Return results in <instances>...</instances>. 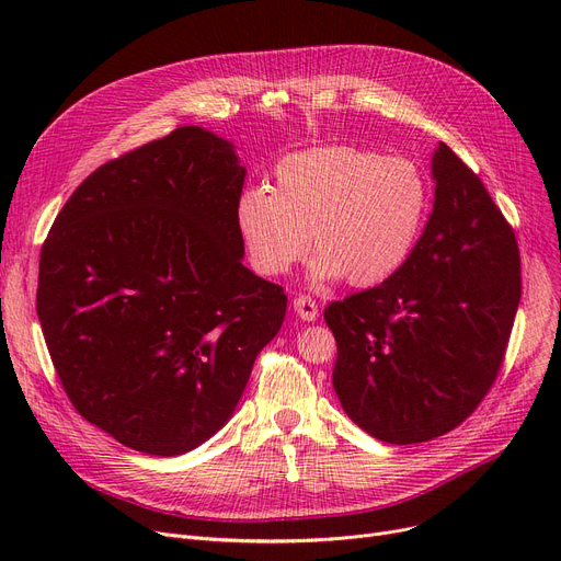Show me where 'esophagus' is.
Listing matches in <instances>:
<instances>
[{"label": "esophagus", "instance_id": "esophagus-1", "mask_svg": "<svg viewBox=\"0 0 561 561\" xmlns=\"http://www.w3.org/2000/svg\"><path fill=\"white\" fill-rule=\"evenodd\" d=\"M293 311L302 320H316L318 318V305L309 296H298L293 300Z\"/></svg>", "mask_w": 561, "mask_h": 561}]
</instances>
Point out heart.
I'll list each match as a JSON object with an SVG mask.
<instances>
[{"mask_svg": "<svg viewBox=\"0 0 561 561\" xmlns=\"http://www.w3.org/2000/svg\"><path fill=\"white\" fill-rule=\"evenodd\" d=\"M425 209L427 186L414 163L332 145L284 157L273 191H243L236 227L261 275L288 273L311 241V279L375 286L409 259Z\"/></svg>", "mask_w": 561, "mask_h": 561, "instance_id": "1", "label": "heart"}]
</instances>
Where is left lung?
Masks as SVG:
<instances>
[{
	"mask_svg": "<svg viewBox=\"0 0 561 561\" xmlns=\"http://www.w3.org/2000/svg\"><path fill=\"white\" fill-rule=\"evenodd\" d=\"M434 209L402 268L325 309L345 414L393 446L463 423L503 364L520 302L512 227L446 142L432 154Z\"/></svg>",
	"mask_w": 561,
	"mask_h": 561,
	"instance_id": "1",
	"label": "left lung"
}]
</instances>
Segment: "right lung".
<instances>
[{"mask_svg":"<svg viewBox=\"0 0 561 561\" xmlns=\"http://www.w3.org/2000/svg\"><path fill=\"white\" fill-rule=\"evenodd\" d=\"M245 174L229 140L180 127L85 176L41 250L58 379L131 450L174 457L211 438L282 328V286L243 265Z\"/></svg>","mask_w":561,"mask_h":561,"instance_id":"right-lung-1","label":"right lung"}]
</instances>
